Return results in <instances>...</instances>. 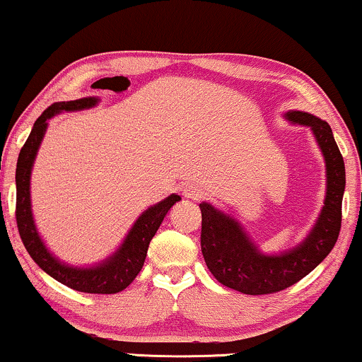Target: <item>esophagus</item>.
<instances>
[{"label": "esophagus", "mask_w": 362, "mask_h": 362, "mask_svg": "<svg viewBox=\"0 0 362 362\" xmlns=\"http://www.w3.org/2000/svg\"><path fill=\"white\" fill-rule=\"evenodd\" d=\"M182 196L186 199H199L203 196V189L196 185H186L182 188Z\"/></svg>", "instance_id": "esophagus-1"}]
</instances>
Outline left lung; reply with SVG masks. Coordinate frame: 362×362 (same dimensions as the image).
Segmentation results:
<instances>
[{"instance_id":"obj_1","label":"left lung","mask_w":362,"mask_h":362,"mask_svg":"<svg viewBox=\"0 0 362 362\" xmlns=\"http://www.w3.org/2000/svg\"><path fill=\"white\" fill-rule=\"evenodd\" d=\"M290 124L309 127L325 160V198L317 221L296 247L263 253L242 223L209 203H202V252L218 282L248 296L274 293L309 275L337 242L346 188L344 159L332 129L322 119L302 110H288Z\"/></svg>"}]
</instances>
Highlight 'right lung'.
<instances>
[{"label": "right lung", "instance_id": "add662e5", "mask_svg": "<svg viewBox=\"0 0 362 362\" xmlns=\"http://www.w3.org/2000/svg\"><path fill=\"white\" fill-rule=\"evenodd\" d=\"M99 102V97L55 102L33 124V129H31L25 146L21 147L16 163V223L26 252L30 253V257L33 258L40 269L45 274L53 276L57 282L86 293H117L129 287L141 272L151 240L163 223L164 216L168 215L173 204L180 202L181 196L171 194L154 206L147 208L137 218L124 242L120 243V247L112 255L87 267L70 265V263L62 262L60 258L53 255L40 236L33 220V211H31V171H33L35 159H37L45 132L48 129V120L62 112H77V110L92 109Z\"/></svg>", "mask_w": 362, "mask_h": 362}]
</instances>
